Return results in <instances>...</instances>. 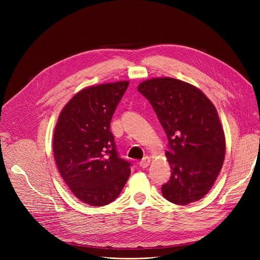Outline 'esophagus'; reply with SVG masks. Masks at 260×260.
Returning <instances> with one entry per match:
<instances>
[{"mask_svg":"<svg viewBox=\"0 0 260 260\" xmlns=\"http://www.w3.org/2000/svg\"><path fill=\"white\" fill-rule=\"evenodd\" d=\"M151 159L149 156H145L141 161H140V167L141 168H147L148 166H149Z\"/></svg>","mask_w":260,"mask_h":260,"instance_id":"34e87169","label":"esophagus"}]
</instances>
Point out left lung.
I'll return each instance as SVG.
<instances>
[{
    "label": "left lung",
    "mask_w": 260,
    "mask_h": 260,
    "mask_svg": "<svg viewBox=\"0 0 260 260\" xmlns=\"http://www.w3.org/2000/svg\"><path fill=\"white\" fill-rule=\"evenodd\" d=\"M138 90L150 102L169 140L172 176L162 196L182 206L201 200L224 161L225 137L216 108L198 87L170 77L143 81Z\"/></svg>",
    "instance_id": "1"
}]
</instances>
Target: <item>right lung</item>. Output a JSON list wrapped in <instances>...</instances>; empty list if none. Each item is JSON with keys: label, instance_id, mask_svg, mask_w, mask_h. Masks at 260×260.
<instances>
[{"label": "right lung", "instance_id": "obj_1", "mask_svg": "<svg viewBox=\"0 0 260 260\" xmlns=\"http://www.w3.org/2000/svg\"><path fill=\"white\" fill-rule=\"evenodd\" d=\"M128 81L86 87L63 107L53 134V155L61 178L81 202L112 203L131 175L119 157L110 123Z\"/></svg>", "mask_w": 260, "mask_h": 260}]
</instances>
